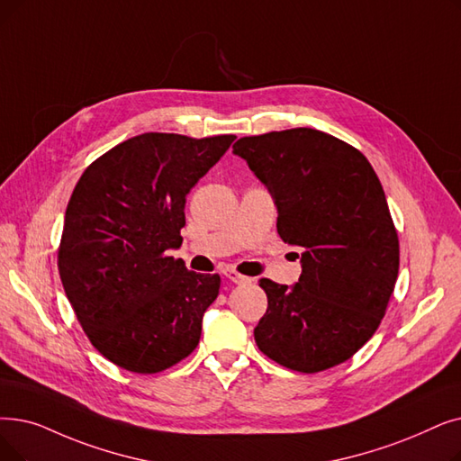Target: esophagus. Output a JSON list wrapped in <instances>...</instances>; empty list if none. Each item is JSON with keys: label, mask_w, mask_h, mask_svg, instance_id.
I'll return each mask as SVG.
<instances>
[{"label": "esophagus", "mask_w": 461, "mask_h": 461, "mask_svg": "<svg viewBox=\"0 0 461 461\" xmlns=\"http://www.w3.org/2000/svg\"><path fill=\"white\" fill-rule=\"evenodd\" d=\"M224 276L233 285H245V283H249V276L237 273L235 269H224Z\"/></svg>", "instance_id": "1"}]
</instances>
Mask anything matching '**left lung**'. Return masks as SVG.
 <instances>
[{"mask_svg":"<svg viewBox=\"0 0 461 461\" xmlns=\"http://www.w3.org/2000/svg\"><path fill=\"white\" fill-rule=\"evenodd\" d=\"M271 192L276 231L299 247L294 286L259 280L267 311L258 348L299 373L347 362L383 320L399 271V241L386 195L367 158L330 133L294 128L233 145Z\"/></svg>","mask_w":461,"mask_h":461,"instance_id":"1","label":"left lung"}]
</instances>
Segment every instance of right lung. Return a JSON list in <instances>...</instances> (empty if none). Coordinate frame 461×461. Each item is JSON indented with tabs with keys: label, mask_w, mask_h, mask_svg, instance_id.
<instances>
[{
	"label": "right lung",
	"mask_w": 461,
	"mask_h": 461,
	"mask_svg": "<svg viewBox=\"0 0 461 461\" xmlns=\"http://www.w3.org/2000/svg\"><path fill=\"white\" fill-rule=\"evenodd\" d=\"M235 135L141 133L86 167L66 209L58 269L90 343L114 366L159 373L199 343L218 275L185 267L186 194Z\"/></svg>",
	"instance_id": "right-lung-1"
}]
</instances>
